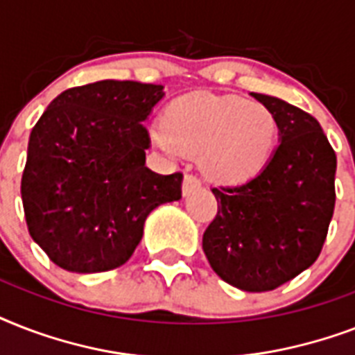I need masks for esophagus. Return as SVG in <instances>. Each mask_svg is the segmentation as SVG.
Segmentation results:
<instances>
[{"instance_id":"1","label":"esophagus","mask_w":355,"mask_h":355,"mask_svg":"<svg viewBox=\"0 0 355 355\" xmlns=\"http://www.w3.org/2000/svg\"><path fill=\"white\" fill-rule=\"evenodd\" d=\"M200 180L195 175H186L184 177V182H182V193L184 195H189L193 193V191H197V189H200Z\"/></svg>"}]
</instances>
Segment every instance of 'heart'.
Here are the masks:
<instances>
[{
  "mask_svg": "<svg viewBox=\"0 0 355 355\" xmlns=\"http://www.w3.org/2000/svg\"><path fill=\"white\" fill-rule=\"evenodd\" d=\"M153 141L167 153L200 155L216 182L239 186L261 177L275 160L280 125L261 103L197 92L164 108Z\"/></svg>",
  "mask_w": 355,
  "mask_h": 355,
  "instance_id": "heart-1",
  "label": "heart"
}]
</instances>
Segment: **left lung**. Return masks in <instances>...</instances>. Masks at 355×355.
Masks as SVG:
<instances>
[{
	"label": "left lung",
	"mask_w": 355,
	"mask_h": 355,
	"mask_svg": "<svg viewBox=\"0 0 355 355\" xmlns=\"http://www.w3.org/2000/svg\"><path fill=\"white\" fill-rule=\"evenodd\" d=\"M272 110L280 145L261 177L211 188L217 216L202 236L211 269L243 291H272L319 258L336 208L337 156L311 114L252 94Z\"/></svg>",
	"instance_id": "1"
}]
</instances>
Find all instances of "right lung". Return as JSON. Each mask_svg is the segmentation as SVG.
Wrapping results in <instances>:
<instances>
[{"label":"right lung","instance_id":"add662e5","mask_svg":"<svg viewBox=\"0 0 355 355\" xmlns=\"http://www.w3.org/2000/svg\"><path fill=\"white\" fill-rule=\"evenodd\" d=\"M162 85L97 80L62 92L31 130L21 200L31 237L71 272L123 265L156 206L182 197V173L145 167L144 127Z\"/></svg>","mask_w":355,"mask_h":355}]
</instances>
